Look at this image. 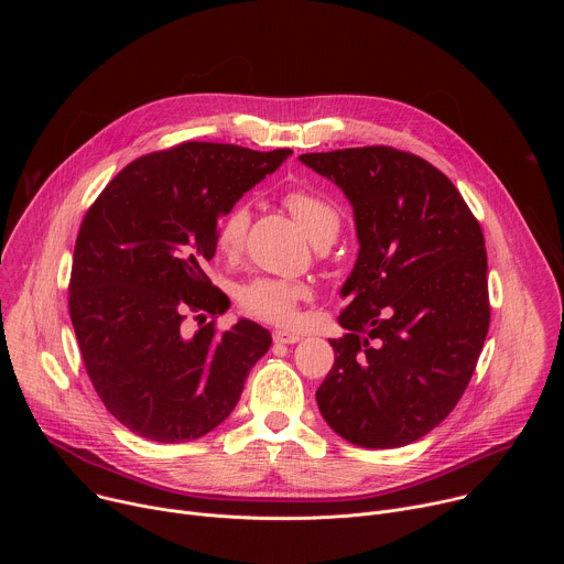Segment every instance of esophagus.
<instances>
[{
  "instance_id": "34e87169",
  "label": "esophagus",
  "mask_w": 564,
  "mask_h": 564,
  "mask_svg": "<svg viewBox=\"0 0 564 564\" xmlns=\"http://www.w3.org/2000/svg\"><path fill=\"white\" fill-rule=\"evenodd\" d=\"M274 341L276 344H288V346H292V344H299L301 341V337L296 335V333H288V330H274Z\"/></svg>"
}]
</instances>
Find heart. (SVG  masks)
<instances>
[{"instance_id": "obj_1", "label": "heart", "mask_w": 564, "mask_h": 564, "mask_svg": "<svg viewBox=\"0 0 564 564\" xmlns=\"http://www.w3.org/2000/svg\"><path fill=\"white\" fill-rule=\"evenodd\" d=\"M285 207L307 231L314 243L321 240H335L339 231V212L326 198L318 194L296 187L290 189L283 198ZM250 227V209L246 203H236L218 220L214 234V248L220 257L234 259L246 246V236ZM310 294V288L303 281L276 279V276H254L236 288V301L248 314L274 321V324H290L296 316V305Z\"/></svg>"}]
</instances>
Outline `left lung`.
<instances>
[{
	"label": "left lung",
	"instance_id": "1",
	"mask_svg": "<svg viewBox=\"0 0 564 564\" xmlns=\"http://www.w3.org/2000/svg\"><path fill=\"white\" fill-rule=\"evenodd\" d=\"M350 200L359 254L341 288V339L316 390L328 426L364 448L406 446L455 409L491 307L479 223L424 158L392 147L303 153Z\"/></svg>",
	"mask_w": 564,
	"mask_h": 564
}]
</instances>
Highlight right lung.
<instances>
[{
    "mask_svg": "<svg viewBox=\"0 0 564 564\" xmlns=\"http://www.w3.org/2000/svg\"><path fill=\"white\" fill-rule=\"evenodd\" d=\"M290 153L185 142L133 160L87 212L68 312L96 392L131 433L163 444L207 435L270 350V333L250 318L194 335L183 321L185 310L203 321L227 310L203 272L216 225Z\"/></svg>",
    "mask_w": 564,
    "mask_h": 564,
    "instance_id": "add662e5",
    "label": "right lung"
}]
</instances>
